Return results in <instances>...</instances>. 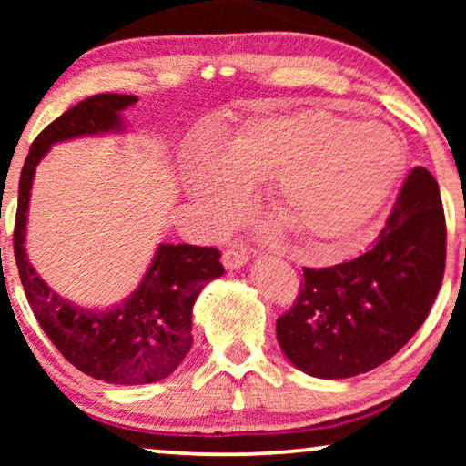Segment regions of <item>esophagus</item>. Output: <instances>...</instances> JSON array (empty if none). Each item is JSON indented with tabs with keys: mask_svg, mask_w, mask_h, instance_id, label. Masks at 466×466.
Masks as SVG:
<instances>
[{
	"mask_svg": "<svg viewBox=\"0 0 466 466\" xmlns=\"http://www.w3.org/2000/svg\"><path fill=\"white\" fill-rule=\"evenodd\" d=\"M248 260H250V257H248L244 248H235V250H227L222 254V265H225L228 271L239 269V267H244Z\"/></svg>",
	"mask_w": 466,
	"mask_h": 466,
	"instance_id": "34e87169",
	"label": "esophagus"
}]
</instances>
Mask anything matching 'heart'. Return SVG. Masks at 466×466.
<instances>
[{
  "label": "heart",
  "instance_id": "obj_1",
  "mask_svg": "<svg viewBox=\"0 0 466 466\" xmlns=\"http://www.w3.org/2000/svg\"><path fill=\"white\" fill-rule=\"evenodd\" d=\"M405 163L399 133L378 118L299 110L254 118L190 165L188 193L218 225L244 209L241 184L265 182L267 214L290 238L341 244L380 212Z\"/></svg>",
  "mask_w": 466,
  "mask_h": 466
}]
</instances>
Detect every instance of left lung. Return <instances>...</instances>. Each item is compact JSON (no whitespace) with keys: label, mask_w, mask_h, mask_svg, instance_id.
Returning a JSON list of instances; mask_svg holds the SVG:
<instances>
[{"label":"left lung","mask_w":466,"mask_h":466,"mask_svg":"<svg viewBox=\"0 0 466 466\" xmlns=\"http://www.w3.org/2000/svg\"><path fill=\"white\" fill-rule=\"evenodd\" d=\"M445 271L439 184L413 167L378 241L359 258L303 269L292 308L278 318V343L311 378H354L392 359L416 335Z\"/></svg>","instance_id":"left-lung-1"}]
</instances>
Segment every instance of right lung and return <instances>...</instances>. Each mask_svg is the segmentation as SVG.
Instances as JSON below:
<instances>
[{"instance_id": "obj_1", "label": "right lung", "mask_w": 466, "mask_h": 466, "mask_svg": "<svg viewBox=\"0 0 466 466\" xmlns=\"http://www.w3.org/2000/svg\"><path fill=\"white\" fill-rule=\"evenodd\" d=\"M136 95H93L53 120L25 158L18 182L15 257L25 295L55 343L82 373L107 384L139 386L176 371L193 346V305L203 286L220 278V252L188 244H158L142 282L125 301L107 309L85 308L61 297L40 278L27 258V214L35 167L55 144L86 136L123 133V112Z\"/></svg>"}]
</instances>
